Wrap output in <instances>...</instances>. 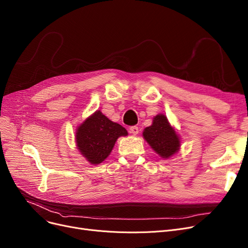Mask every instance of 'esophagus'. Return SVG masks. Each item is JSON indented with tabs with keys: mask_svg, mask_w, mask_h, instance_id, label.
<instances>
[{
	"mask_svg": "<svg viewBox=\"0 0 248 248\" xmlns=\"http://www.w3.org/2000/svg\"><path fill=\"white\" fill-rule=\"evenodd\" d=\"M128 132H130L133 135H137L139 133V127L137 125H133V126L130 127V130H128Z\"/></svg>",
	"mask_w": 248,
	"mask_h": 248,
	"instance_id": "esophagus-1",
	"label": "esophagus"
}]
</instances>
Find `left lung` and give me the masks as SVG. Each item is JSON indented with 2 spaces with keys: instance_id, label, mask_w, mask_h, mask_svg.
Returning a JSON list of instances; mask_svg holds the SVG:
<instances>
[{
  "instance_id": "1",
  "label": "left lung",
  "mask_w": 248,
  "mask_h": 248,
  "mask_svg": "<svg viewBox=\"0 0 248 248\" xmlns=\"http://www.w3.org/2000/svg\"><path fill=\"white\" fill-rule=\"evenodd\" d=\"M144 139L162 158H169L179 149V138L164 114L154 117L152 125L146 127L143 133Z\"/></svg>"
}]
</instances>
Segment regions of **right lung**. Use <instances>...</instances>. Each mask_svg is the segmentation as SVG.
<instances>
[{
	"label": "right lung",
	"mask_w": 248,
	"mask_h": 248,
	"mask_svg": "<svg viewBox=\"0 0 248 248\" xmlns=\"http://www.w3.org/2000/svg\"><path fill=\"white\" fill-rule=\"evenodd\" d=\"M126 135L124 126L96 111L78 127L76 141L81 154L91 164H99L108 157L117 138Z\"/></svg>",
	"instance_id": "1"
}]
</instances>
